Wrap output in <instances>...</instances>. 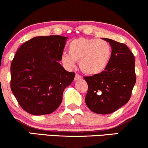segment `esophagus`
Masks as SVG:
<instances>
[{"instance_id": "esophagus-1", "label": "esophagus", "mask_w": 148, "mask_h": 148, "mask_svg": "<svg viewBox=\"0 0 148 148\" xmlns=\"http://www.w3.org/2000/svg\"><path fill=\"white\" fill-rule=\"evenodd\" d=\"M82 78V77L80 75L76 73L75 76V80H78V79H80Z\"/></svg>"}]
</instances>
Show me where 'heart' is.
<instances>
[{"instance_id": "1", "label": "heart", "mask_w": 148, "mask_h": 148, "mask_svg": "<svg viewBox=\"0 0 148 148\" xmlns=\"http://www.w3.org/2000/svg\"><path fill=\"white\" fill-rule=\"evenodd\" d=\"M69 54L64 53L61 61L64 66L73 67L79 61L81 71L87 75L101 73L110 63L112 47L108 42L97 38H77L69 43Z\"/></svg>"}]
</instances>
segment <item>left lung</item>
Masks as SVG:
<instances>
[{"label":"left lung","mask_w":148,"mask_h":148,"mask_svg":"<svg viewBox=\"0 0 148 148\" xmlns=\"http://www.w3.org/2000/svg\"><path fill=\"white\" fill-rule=\"evenodd\" d=\"M112 57L101 73L84 77L88 84L87 107L97 114H110L129 101L135 85V58L125 44L108 38Z\"/></svg>","instance_id":"obj_1"}]
</instances>
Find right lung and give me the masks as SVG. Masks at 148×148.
I'll use <instances>...</instances> for the list:
<instances>
[{"label": "right lung", "mask_w": 148, "mask_h": 148, "mask_svg": "<svg viewBox=\"0 0 148 148\" xmlns=\"http://www.w3.org/2000/svg\"><path fill=\"white\" fill-rule=\"evenodd\" d=\"M68 38L38 36L16 51L11 63L10 87L19 106L34 115L50 114L62 101L63 92L75 73L59 64Z\"/></svg>", "instance_id": "obj_1"}]
</instances>
